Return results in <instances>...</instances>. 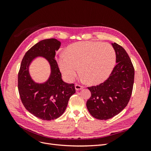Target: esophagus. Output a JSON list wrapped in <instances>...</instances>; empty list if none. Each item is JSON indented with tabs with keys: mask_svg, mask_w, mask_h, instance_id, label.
I'll use <instances>...</instances> for the list:
<instances>
[{
	"mask_svg": "<svg viewBox=\"0 0 151 151\" xmlns=\"http://www.w3.org/2000/svg\"><path fill=\"white\" fill-rule=\"evenodd\" d=\"M75 87V89L76 91H80V90H81L83 89V86H82L80 84H76Z\"/></svg>",
	"mask_w": 151,
	"mask_h": 151,
	"instance_id": "1",
	"label": "esophagus"
}]
</instances>
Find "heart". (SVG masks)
Returning <instances> with one entry per match:
<instances>
[{
    "instance_id": "obj_1",
    "label": "heart",
    "mask_w": 151,
    "mask_h": 151,
    "mask_svg": "<svg viewBox=\"0 0 151 151\" xmlns=\"http://www.w3.org/2000/svg\"><path fill=\"white\" fill-rule=\"evenodd\" d=\"M67 54H60L58 65L67 81H72L80 72L90 84H99L106 80L116 61L114 47L100 42H82L71 45Z\"/></svg>"
}]
</instances>
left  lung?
Masks as SVG:
<instances>
[{
	"label": "left lung",
	"mask_w": 151,
	"mask_h": 151,
	"mask_svg": "<svg viewBox=\"0 0 151 151\" xmlns=\"http://www.w3.org/2000/svg\"><path fill=\"white\" fill-rule=\"evenodd\" d=\"M112 46L116 54V65L105 82L88 88L91 96L87 101V108L99 120L109 119L122 111L133 90L134 70L132 61L121 46L116 43Z\"/></svg>",
	"instance_id": "8db88e82"
}]
</instances>
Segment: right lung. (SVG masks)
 Wrapping results in <instances>:
<instances>
[{
	"mask_svg": "<svg viewBox=\"0 0 151 151\" xmlns=\"http://www.w3.org/2000/svg\"><path fill=\"white\" fill-rule=\"evenodd\" d=\"M60 44L55 38L43 40L36 43L25 54L18 73V91L23 105L31 114L45 121L59 117L64 113L70 97L76 92L74 84L62 81L55 59V51ZM39 56L48 61L51 67L49 80L40 84L31 79L28 71L30 63Z\"/></svg>",
	"mask_w": 151,
	"mask_h": 151,
	"instance_id": "1",
	"label": "right lung"
}]
</instances>
